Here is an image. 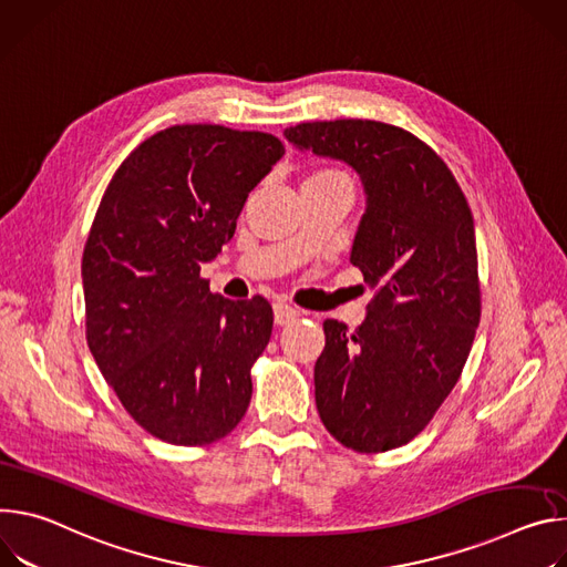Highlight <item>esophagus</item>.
Instances as JSON below:
<instances>
[{
    "mask_svg": "<svg viewBox=\"0 0 567 567\" xmlns=\"http://www.w3.org/2000/svg\"><path fill=\"white\" fill-rule=\"evenodd\" d=\"M297 316H299L297 308H292L288 303H275V324L277 327H286V324L295 322Z\"/></svg>",
    "mask_w": 567,
    "mask_h": 567,
    "instance_id": "obj_1",
    "label": "esophagus"
}]
</instances>
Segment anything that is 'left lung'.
Wrapping results in <instances>:
<instances>
[{
    "label": "left lung",
    "mask_w": 567,
    "mask_h": 567,
    "mask_svg": "<svg viewBox=\"0 0 567 567\" xmlns=\"http://www.w3.org/2000/svg\"><path fill=\"white\" fill-rule=\"evenodd\" d=\"M284 137L344 162L364 188L351 264L375 295L355 331L324 322L320 419L351 451L399 449L455 388L480 324L473 214L444 159L396 125L312 121Z\"/></svg>",
    "instance_id": "8db88e82"
}]
</instances>
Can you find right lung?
I'll return each instance as SVG.
<instances>
[{
	"label": "right lung",
	"mask_w": 567,
	"mask_h": 567,
	"mask_svg": "<svg viewBox=\"0 0 567 567\" xmlns=\"http://www.w3.org/2000/svg\"><path fill=\"white\" fill-rule=\"evenodd\" d=\"M284 153L268 133L173 125L105 188L81 268L87 344L121 405L166 444H212L249 405L272 306L214 295L200 266Z\"/></svg>",
	"instance_id": "right-lung-1"
}]
</instances>
